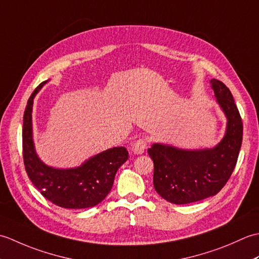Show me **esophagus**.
Returning <instances> with one entry per match:
<instances>
[{
	"label": "esophagus",
	"mask_w": 259,
	"mask_h": 259,
	"mask_svg": "<svg viewBox=\"0 0 259 259\" xmlns=\"http://www.w3.org/2000/svg\"><path fill=\"white\" fill-rule=\"evenodd\" d=\"M147 148V141L146 139H138L134 142L133 147H131V151H133L135 155H141L142 152L145 151Z\"/></svg>",
	"instance_id": "esophagus-1"
}]
</instances>
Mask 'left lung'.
<instances>
[{"label":"left lung","mask_w":259,"mask_h":259,"mask_svg":"<svg viewBox=\"0 0 259 259\" xmlns=\"http://www.w3.org/2000/svg\"><path fill=\"white\" fill-rule=\"evenodd\" d=\"M214 98L226 115L224 138L212 148L184 149L153 144L148 153L153 160V186L163 199L184 205L206 199L222 190L232 176L243 141V122L232 92L211 79Z\"/></svg>","instance_id":"obj_1"}]
</instances>
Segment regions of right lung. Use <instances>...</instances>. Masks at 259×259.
Here are the masks:
<instances>
[{"mask_svg":"<svg viewBox=\"0 0 259 259\" xmlns=\"http://www.w3.org/2000/svg\"><path fill=\"white\" fill-rule=\"evenodd\" d=\"M33 91L23 115V160L26 174L32 184L54 205L69 209L95 207L108 196L112 188L118 169L128 160L124 147H113L92 156L73 168L48 166L38 158L33 141V100L42 87Z\"/></svg>","mask_w":259,"mask_h":259,"instance_id":"obj_1","label":"right lung"}]
</instances>
